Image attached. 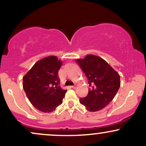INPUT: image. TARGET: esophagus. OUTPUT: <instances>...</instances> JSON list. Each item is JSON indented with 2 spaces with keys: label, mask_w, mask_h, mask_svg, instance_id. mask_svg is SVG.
<instances>
[{
  "label": "esophagus",
  "mask_w": 146,
  "mask_h": 146,
  "mask_svg": "<svg viewBox=\"0 0 146 146\" xmlns=\"http://www.w3.org/2000/svg\"><path fill=\"white\" fill-rule=\"evenodd\" d=\"M77 86H78V85H77V84H75V85H73V86H71V88H73V89H75V88H77Z\"/></svg>",
  "instance_id": "1"
}]
</instances>
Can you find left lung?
I'll list each match as a JSON object with an SVG mask.
<instances>
[{"label": "left lung", "instance_id": "obj_1", "mask_svg": "<svg viewBox=\"0 0 146 146\" xmlns=\"http://www.w3.org/2000/svg\"><path fill=\"white\" fill-rule=\"evenodd\" d=\"M77 62L88 78L90 86L88 95L80 99V104L90 112L103 109L119 88V75L104 60L94 55H87Z\"/></svg>", "mask_w": 146, "mask_h": 146}]
</instances>
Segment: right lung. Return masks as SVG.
<instances>
[{
	"mask_svg": "<svg viewBox=\"0 0 146 146\" xmlns=\"http://www.w3.org/2000/svg\"><path fill=\"white\" fill-rule=\"evenodd\" d=\"M61 66V60L48 56L37 62L23 77V89L40 111L51 113L62 103L66 90L60 86L58 71Z\"/></svg>",
	"mask_w": 146,
	"mask_h": 146,
	"instance_id": "add662e5",
	"label": "right lung"
}]
</instances>
